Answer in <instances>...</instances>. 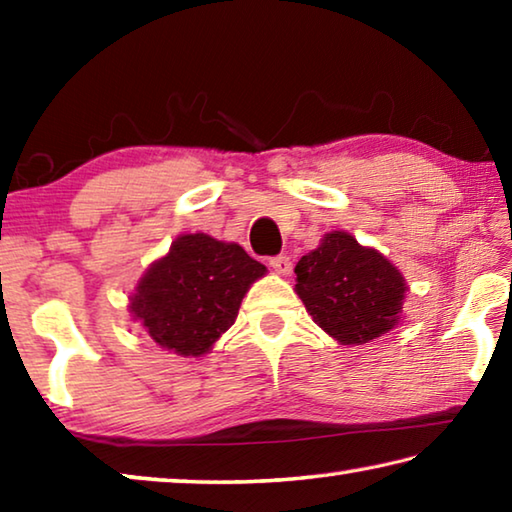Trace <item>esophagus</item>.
Returning <instances> with one entry per match:
<instances>
[{
	"mask_svg": "<svg viewBox=\"0 0 512 512\" xmlns=\"http://www.w3.org/2000/svg\"><path fill=\"white\" fill-rule=\"evenodd\" d=\"M271 268L277 273V275H289L291 273V259L287 255H280V257H273L271 259Z\"/></svg>",
	"mask_w": 512,
	"mask_h": 512,
	"instance_id": "esophagus-1",
	"label": "esophagus"
}]
</instances>
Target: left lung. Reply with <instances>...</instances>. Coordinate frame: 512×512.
Listing matches in <instances>:
<instances>
[{
    "instance_id": "8db88e82",
    "label": "left lung",
    "mask_w": 512,
    "mask_h": 512,
    "mask_svg": "<svg viewBox=\"0 0 512 512\" xmlns=\"http://www.w3.org/2000/svg\"><path fill=\"white\" fill-rule=\"evenodd\" d=\"M296 293L341 345H363L402 323L406 280L379 250L332 230L296 264Z\"/></svg>"
}]
</instances>
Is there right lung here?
Returning a JSON list of instances; mask_svg holds the SVG:
<instances>
[{"label": "right lung", "mask_w": 512, "mask_h": 512, "mask_svg": "<svg viewBox=\"0 0 512 512\" xmlns=\"http://www.w3.org/2000/svg\"><path fill=\"white\" fill-rule=\"evenodd\" d=\"M264 275L266 266L235 241L205 232L180 235L137 280L128 311L160 348L203 357L235 323L241 300Z\"/></svg>", "instance_id": "add662e5"}]
</instances>
